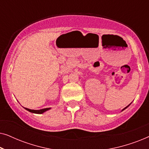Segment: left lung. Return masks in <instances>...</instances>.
<instances>
[{
    "mask_svg": "<svg viewBox=\"0 0 149 149\" xmlns=\"http://www.w3.org/2000/svg\"><path fill=\"white\" fill-rule=\"evenodd\" d=\"M130 104H129V105H128V106H127V107H125V108H124V109H123V110H122V111H124V110H125V109H127V107H129V106H130Z\"/></svg>",
    "mask_w": 149,
    "mask_h": 149,
    "instance_id": "8db88e82",
    "label": "left lung"
}]
</instances>
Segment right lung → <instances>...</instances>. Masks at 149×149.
Returning a JSON list of instances; mask_svg holds the SVG:
<instances>
[{
    "instance_id": "right-lung-1",
    "label": "right lung",
    "mask_w": 149,
    "mask_h": 149,
    "mask_svg": "<svg viewBox=\"0 0 149 149\" xmlns=\"http://www.w3.org/2000/svg\"><path fill=\"white\" fill-rule=\"evenodd\" d=\"M26 111L30 112L32 113H35V114H42L44 113L45 112L49 111V110L51 109V108H46V109H40V110H32V109H27V108H24Z\"/></svg>"
}]
</instances>
